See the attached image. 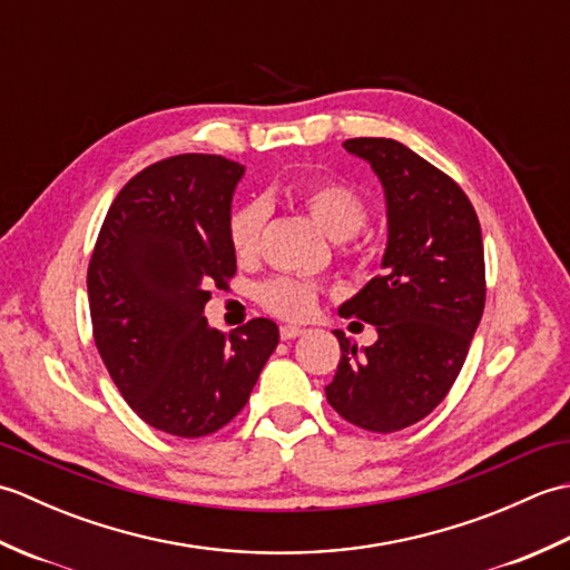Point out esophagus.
I'll return each instance as SVG.
<instances>
[{
	"instance_id": "esophagus-1",
	"label": "esophagus",
	"mask_w": 570,
	"mask_h": 570,
	"mask_svg": "<svg viewBox=\"0 0 570 570\" xmlns=\"http://www.w3.org/2000/svg\"><path fill=\"white\" fill-rule=\"evenodd\" d=\"M278 335H282V341H294V337L304 335V328H298V325H282Z\"/></svg>"
}]
</instances>
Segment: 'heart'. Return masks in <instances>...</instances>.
Wrapping results in <instances>:
<instances>
[{
  "label": "heart",
  "mask_w": 570,
  "mask_h": 570,
  "mask_svg": "<svg viewBox=\"0 0 570 570\" xmlns=\"http://www.w3.org/2000/svg\"><path fill=\"white\" fill-rule=\"evenodd\" d=\"M301 203L306 205L313 220H316L333 239L350 242L357 229L367 223V203L360 196L355 186H350L343 178H318L311 180L306 188H301ZM269 217V203L254 198L242 203L229 215L227 239L237 259H249L257 254L262 229ZM355 252V249H347ZM321 288L294 276H272L257 286V301L262 308L278 318L304 321L308 318L318 304Z\"/></svg>",
  "instance_id": "b5f03b06"
}]
</instances>
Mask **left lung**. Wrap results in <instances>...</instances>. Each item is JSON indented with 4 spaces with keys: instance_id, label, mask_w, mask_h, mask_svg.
Listing matches in <instances>:
<instances>
[{
    "instance_id": "left-lung-1",
    "label": "left lung",
    "mask_w": 570,
    "mask_h": 570,
    "mask_svg": "<svg viewBox=\"0 0 570 570\" xmlns=\"http://www.w3.org/2000/svg\"><path fill=\"white\" fill-rule=\"evenodd\" d=\"M343 147L370 161L386 196L384 274L341 306L377 328L357 350L343 331L328 404L372 433L429 416L451 392L485 311V252L478 213L455 180L404 144L382 137Z\"/></svg>"
}]
</instances>
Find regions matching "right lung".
<instances>
[{
  "label": "right lung",
  "mask_w": 570,
  "mask_h": 570,
  "mask_svg": "<svg viewBox=\"0 0 570 570\" xmlns=\"http://www.w3.org/2000/svg\"><path fill=\"white\" fill-rule=\"evenodd\" d=\"M242 174L217 154L147 166L117 193L88 264L107 372L139 419L178 439L227 426L278 345L269 318L225 335L203 316L208 288H227L237 272L227 223Z\"/></svg>",
  "instance_id": "1"
}]
</instances>
